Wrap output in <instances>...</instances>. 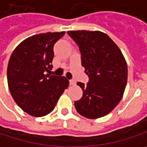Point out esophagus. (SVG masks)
<instances>
[{
	"label": "esophagus",
	"instance_id": "1",
	"mask_svg": "<svg viewBox=\"0 0 147 147\" xmlns=\"http://www.w3.org/2000/svg\"><path fill=\"white\" fill-rule=\"evenodd\" d=\"M70 85H76V81H74V80H70Z\"/></svg>",
	"mask_w": 147,
	"mask_h": 147
}]
</instances>
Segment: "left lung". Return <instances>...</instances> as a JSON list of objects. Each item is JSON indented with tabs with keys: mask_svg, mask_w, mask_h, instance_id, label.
<instances>
[{
	"mask_svg": "<svg viewBox=\"0 0 147 147\" xmlns=\"http://www.w3.org/2000/svg\"><path fill=\"white\" fill-rule=\"evenodd\" d=\"M78 45L82 65L89 76L85 86L77 85L83 91L75 108L82 116L98 119L109 113L121 100L126 87L127 64L117 45L100 31H68Z\"/></svg>",
	"mask_w": 147,
	"mask_h": 147,
	"instance_id": "left-lung-1",
	"label": "left lung"
}]
</instances>
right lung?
Returning a JSON list of instances; mask_svg holds the SVG:
<instances>
[{
	"label": "right lung",
	"mask_w": 147,
	"mask_h": 147,
	"mask_svg": "<svg viewBox=\"0 0 147 147\" xmlns=\"http://www.w3.org/2000/svg\"><path fill=\"white\" fill-rule=\"evenodd\" d=\"M65 32L33 35L17 46L7 66V83L16 103L27 113L42 117L53 111L69 81L49 73L55 44Z\"/></svg>",
	"instance_id": "obj_1"
}]
</instances>
